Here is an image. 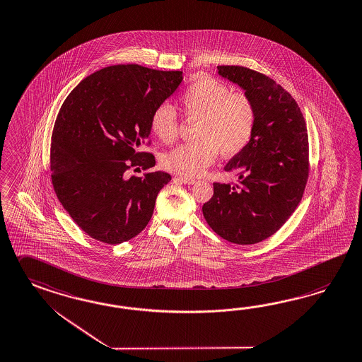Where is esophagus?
Segmentation results:
<instances>
[{
  "mask_svg": "<svg viewBox=\"0 0 362 362\" xmlns=\"http://www.w3.org/2000/svg\"><path fill=\"white\" fill-rule=\"evenodd\" d=\"M175 181H180V182H182L185 185H193L195 182V180L187 178V177H175Z\"/></svg>",
  "mask_w": 362,
  "mask_h": 362,
  "instance_id": "1",
  "label": "esophagus"
}]
</instances>
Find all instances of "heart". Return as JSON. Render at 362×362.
<instances>
[{
  "label": "heart",
  "mask_w": 362,
  "mask_h": 362,
  "mask_svg": "<svg viewBox=\"0 0 362 362\" xmlns=\"http://www.w3.org/2000/svg\"><path fill=\"white\" fill-rule=\"evenodd\" d=\"M186 118L199 119L194 143L182 144L163 156V167L185 177L201 176L218 156L231 158L248 147L255 135L257 114L250 97L233 93L231 88L213 77H199L181 95ZM151 131L164 143L178 134L176 112L161 103L151 115Z\"/></svg>",
  "instance_id": "heart-1"
}]
</instances>
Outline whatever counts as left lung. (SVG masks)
<instances>
[{"instance_id": "left-lung-1", "label": "left lung", "mask_w": 362, "mask_h": 362, "mask_svg": "<svg viewBox=\"0 0 362 362\" xmlns=\"http://www.w3.org/2000/svg\"><path fill=\"white\" fill-rule=\"evenodd\" d=\"M218 74L250 97L257 122L248 147L224 167L238 173L239 182H215L202 213L223 239L256 244L279 231L302 199L308 178L306 122L291 94L268 76L238 65H219Z\"/></svg>"}]
</instances>
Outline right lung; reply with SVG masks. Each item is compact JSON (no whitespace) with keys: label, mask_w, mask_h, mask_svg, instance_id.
Segmentation results:
<instances>
[{"label":"right lung","mask_w":362,"mask_h":362,"mask_svg":"<svg viewBox=\"0 0 362 362\" xmlns=\"http://www.w3.org/2000/svg\"><path fill=\"white\" fill-rule=\"evenodd\" d=\"M181 81V71L112 65L83 78L62 105L51 140L52 185L66 213L95 240L121 244L148 224L172 177L126 172L155 167L153 155L139 147L149 139L152 112Z\"/></svg>","instance_id":"add662e5"}]
</instances>
